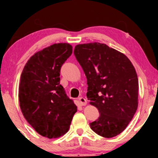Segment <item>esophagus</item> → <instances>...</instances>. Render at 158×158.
Segmentation results:
<instances>
[{
  "label": "esophagus",
  "instance_id": "esophagus-1",
  "mask_svg": "<svg viewBox=\"0 0 158 158\" xmlns=\"http://www.w3.org/2000/svg\"><path fill=\"white\" fill-rule=\"evenodd\" d=\"M79 102H80L81 106H86L87 99H85V98H84V97H79Z\"/></svg>",
  "mask_w": 158,
  "mask_h": 158
}]
</instances>
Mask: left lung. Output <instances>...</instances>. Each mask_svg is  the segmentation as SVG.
<instances>
[{
	"mask_svg": "<svg viewBox=\"0 0 158 158\" xmlns=\"http://www.w3.org/2000/svg\"><path fill=\"white\" fill-rule=\"evenodd\" d=\"M74 55L86 76L87 97L99 112L90 128L106 138L119 135L138 106V78L133 64L122 52L97 42L77 44Z\"/></svg>",
	"mask_w": 158,
	"mask_h": 158,
	"instance_id": "1",
	"label": "left lung"
}]
</instances>
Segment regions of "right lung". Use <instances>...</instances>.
I'll return each instance as SVG.
<instances>
[{
	"mask_svg": "<svg viewBox=\"0 0 158 158\" xmlns=\"http://www.w3.org/2000/svg\"><path fill=\"white\" fill-rule=\"evenodd\" d=\"M68 43L50 45L27 61L19 88L20 108L39 135L58 138L68 131L77 107L60 85V70L71 56Z\"/></svg>",
	"mask_w": 158,
	"mask_h": 158,
	"instance_id": "right-lung-1",
	"label": "right lung"
}]
</instances>
